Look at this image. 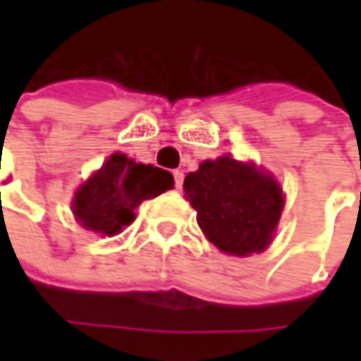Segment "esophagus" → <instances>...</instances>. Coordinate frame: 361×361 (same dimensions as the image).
Listing matches in <instances>:
<instances>
[{
	"label": "esophagus",
	"instance_id": "1",
	"mask_svg": "<svg viewBox=\"0 0 361 361\" xmlns=\"http://www.w3.org/2000/svg\"><path fill=\"white\" fill-rule=\"evenodd\" d=\"M173 176H174V187L183 188V180H185V174H183V171H174Z\"/></svg>",
	"mask_w": 361,
	"mask_h": 361
}]
</instances>
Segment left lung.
<instances>
[{"instance_id":"left-lung-1","label":"left lung","mask_w":361,"mask_h":361,"mask_svg":"<svg viewBox=\"0 0 361 361\" xmlns=\"http://www.w3.org/2000/svg\"><path fill=\"white\" fill-rule=\"evenodd\" d=\"M185 197L207 239L229 255L263 251L283 211L279 185L231 157L204 160L185 178Z\"/></svg>"}]
</instances>
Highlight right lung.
Instances as JSON below:
<instances>
[{"label":"right lung","instance_id":"obj_1","mask_svg":"<svg viewBox=\"0 0 361 361\" xmlns=\"http://www.w3.org/2000/svg\"><path fill=\"white\" fill-rule=\"evenodd\" d=\"M173 174L152 164H138L124 154H112L76 192L72 211L82 227L116 235L134 221L136 207L173 188Z\"/></svg>","mask_w":361,"mask_h":361}]
</instances>
